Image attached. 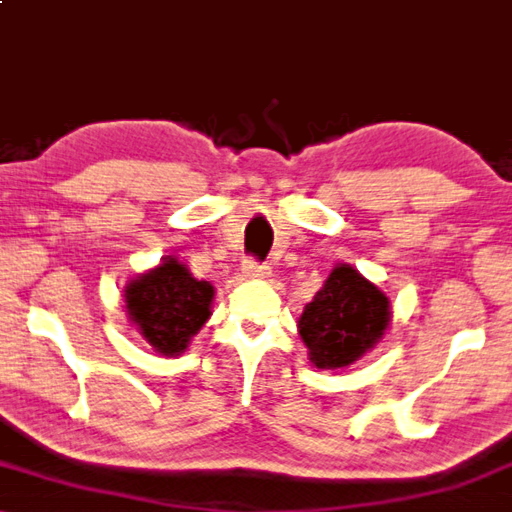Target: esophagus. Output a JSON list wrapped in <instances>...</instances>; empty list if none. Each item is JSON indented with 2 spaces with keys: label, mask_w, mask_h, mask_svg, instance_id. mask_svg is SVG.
<instances>
[{
  "label": "esophagus",
  "mask_w": 512,
  "mask_h": 512,
  "mask_svg": "<svg viewBox=\"0 0 512 512\" xmlns=\"http://www.w3.org/2000/svg\"><path fill=\"white\" fill-rule=\"evenodd\" d=\"M242 272H245V277H249V279H267V277H270V267L256 263V261H245V265H242Z\"/></svg>",
  "instance_id": "1"
}]
</instances>
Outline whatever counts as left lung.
<instances>
[{"label":"left lung","instance_id":"left-lung-1","mask_svg":"<svg viewBox=\"0 0 512 512\" xmlns=\"http://www.w3.org/2000/svg\"><path fill=\"white\" fill-rule=\"evenodd\" d=\"M389 322V297L350 263H336L322 288L304 306L297 332L309 348L311 364L336 371L373 350Z\"/></svg>","mask_w":512,"mask_h":512}]
</instances>
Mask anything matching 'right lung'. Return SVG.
<instances>
[{
	"instance_id": "add662e5",
	"label": "right lung",
	"mask_w": 512,
	"mask_h": 512,
	"mask_svg": "<svg viewBox=\"0 0 512 512\" xmlns=\"http://www.w3.org/2000/svg\"><path fill=\"white\" fill-rule=\"evenodd\" d=\"M215 286L199 281L176 256L125 283V311L144 341L162 357H178L212 316Z\"/></svg>"
}]
</instances>
